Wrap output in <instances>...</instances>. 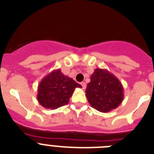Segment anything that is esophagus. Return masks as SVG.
<instances>
[{"label": "esophagus", "instance_id": "1", "mask_svg": "<svg viewBox=\"0 0 154 154\" xmlns=\"http://www.w3.org/2000/svg\"><path fill=\"white\" fill-rule=\"evenodd\" d=\"M81 86H82V89H83V90H85V89H86V82H81Z\"/></svg>", "mask_w": 154, "mask_h": 154}]
</instances>
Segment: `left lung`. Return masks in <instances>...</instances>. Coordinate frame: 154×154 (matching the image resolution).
Listing matches in <instances>:
<instances>
[{
  "mask_svg": "<svg viewBox=\"0 0 154 154\" xmlns=\"http://www.w3.org/2000/svg\"><path fill=\"white\" fill-rule=\"evenodd\" d=\"M86 96L94 109L108 112L122 103L124 88L118 78L108 70L96 68L86 86Z\"/></svg>",
  "mask_w": 154,
  "mask_h": 154,
  "instance_id": "1",
  "label": "left lung"
}]
</instances>
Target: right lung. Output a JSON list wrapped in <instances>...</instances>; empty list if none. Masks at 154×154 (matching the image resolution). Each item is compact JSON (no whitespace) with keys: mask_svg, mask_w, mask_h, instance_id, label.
I'll return each mask as SVG.
<instances>
[{"mask_svg":"<svg viewBox=\"0 0 154 154\" xmlns=\"http://www.w3.org/2000/svg\"><path fill=\"white\" fill-rule=\"evenodd\" d=\"M82 86L63 74L60 69L53 70L42 79L38 86L37 99L42 107L56 109L67 105L75 89Z\"/></svg>","mask_w":154,"mask_h":154,"instance_id":"right-lung-1","label":"right lung"}]
</instances>
